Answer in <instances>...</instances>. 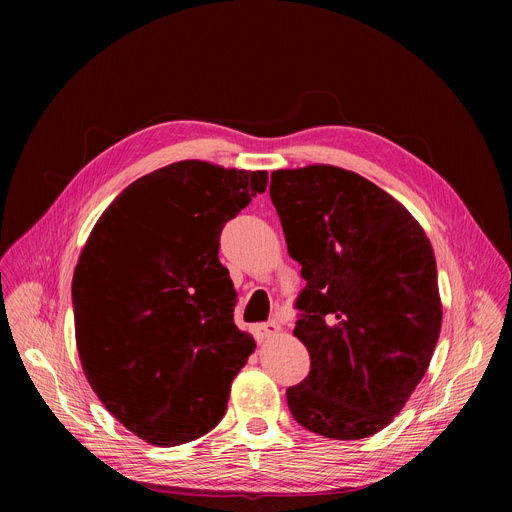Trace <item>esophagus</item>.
Segmentation results:
<instances>
[{"mask_svg":"<svg viewBox=\"0 0 512 512\" xmlns=\"http://www.w3.org/2000/svg\"><path fill=\"white\" fill-rule=\"evenodd\" d=\"M255 334H257V338H261V340H267V338H273V336H277L279 334V324L277 322H265V324H259L257 328H255Z\"/></svg>","mask_w":512,"mask_h":512,"instance_id":"obj_1","label":"esophagus"}]
</instances>
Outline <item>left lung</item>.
Segmentation results:
<instances>
[{
	"instance_id": "1",
	"label": "left lung",
	"mask_w": 512,
	"mask_h": 512,
	"mask_svg": "<svg viewBox=\"0 0 512 512\" xmlns=\"http://www.w3.org/2000/svg\"><path fill=\"white\" fill-rule=\"evenodd\" d=\"M291 259L310 373L287 389L306 429L360 440L391 423L423 379L442 330L429 239L391 194L334 166L277 170L269 184Z\"/></svg>"
}]
</instances>
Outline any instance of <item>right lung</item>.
<instances>
[{
    "label": "right lung",
    "instance_id": "obj_1",
    "mask_svg": "<svg viewBox=\"0 0 512 512\" xmlns=\"http://www.w3.org/2000/svg\"><path fill=\"white\" fill-rule=\"evenodd\" d=\"M267 172L186 160L129 184L101 214L72 277L89 385L154 446L208 433L255 340L235 326L237 291L218 239Z\"/></svg>",
    "mask_w": 512,
    "mask_h": 512
}]
</instances>
